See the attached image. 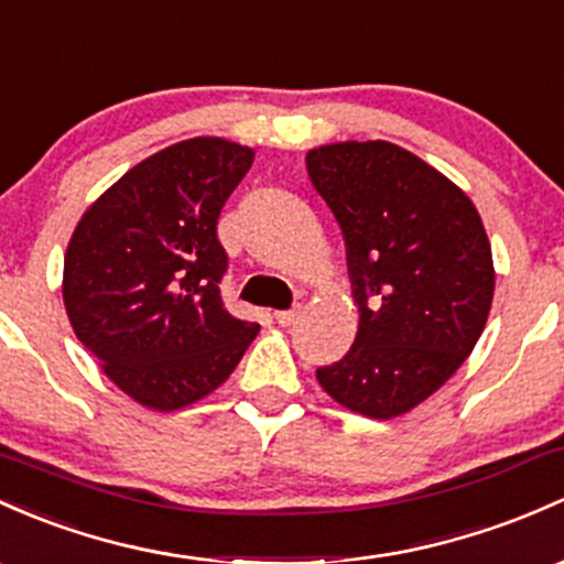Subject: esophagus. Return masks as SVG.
<instances>
[{"mask_svg": "<svg viewBox=\"0 0 564 564\" xmlns=\"http://www.w3.org/2000/svg\"><path fill=\"white\" fill-rule=\"evenodd\" d=\"M301 314H304V306H293V308H288V312H276L274 317H276V323L282 325V328H290V325H295L301 319Z\"/></svg>", "mask_w": 564, "mask_h": 564, "instance_id": "obj_1", "label": "esophagus"}]
</instances>
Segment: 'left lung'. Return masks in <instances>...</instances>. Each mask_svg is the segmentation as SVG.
<instances>
[{
  "mask_svg": "<svg viewBox=\"0 0 564 564\" xmlns=\"http://www.w3.org/2000/svg\"><path fill=\"white\" fill-rule=\"evenodd\" d=\"M306 169L344 234L360 312L355 344L317 381L344 409L392 420L474 352L492 308V247L468 193L398 144H319Z\"/></svg>",
  "mask_w": 564,
  "mask_h": 564,
  "instance_id": "obj_1",
  "label": "left lung"
}]
</instances>
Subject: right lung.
Returning <instances> with one entry per match:
<instances>
[{
	"label": "right lung",
	"instance_id": "right-lung-1",
	"mask_svg": "<svg viewBox=\"0 0 564 564\" xmlns=\"http://www.w3.org/2000/svg\"><path fill=\"white\" fill-rule=\"evenodd\" d=\"M256 150L193 137L150 155L83 212L64 306L83 347L139 405L177 411L223 384L258 336L226 312L217 217Z\"/></svg>",
	"mask_w": 564,
	"mask_h": 564
}]
</instances>
